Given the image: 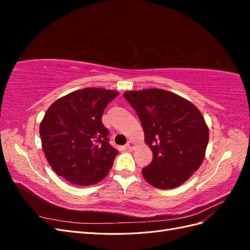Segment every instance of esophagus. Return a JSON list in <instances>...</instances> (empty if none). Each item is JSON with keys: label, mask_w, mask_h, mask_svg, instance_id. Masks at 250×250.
I'll list each match as a JSON object with an SVG mask.
<instances>
[{"label": "esophagus", "mask_w": 250, "mask_h": 250, "mask_svg": "<svg viewBox=\"0 0 250 250\" xmlns=\"http://www.w3.org/2000/svg\"><path fill=\"white\" fill-rule=\"evenodd\" d=\"M135 147H137V144H135L134 142L132 141H129L127 144H126V148L129 149V150H133Z\"/></svg>", "instance_id": "esophagus-1"}]
</instances>
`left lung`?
Listing matches in <instances>:
<instances>
[{
  "label": "left lung",
  "mask_w": 250,
  "mask_h": 250,
  "mask_svg": "<svg viewBox=\"0 0 250 250\" xmlns=\"http://www.w3.org/2000/svg\"><path fill=\"white\" fill-rule=\"evenodd\" d=\"M137 111L145 143L153 160L142 173L154 188L168 190L183 185L201 166L208 143V127L195 105L160 88L124 93Z\"/></svg>",
  "instance_id": "left-lung-1"
}]
</instances>
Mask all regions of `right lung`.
<instances>
[{
	"mask_svg": "<svg viewBox=\"0 0 250 250\" xmlns=\"http://www.w3.org/2000/svg\"><path fill=\"white\" fill-rule=\"evenodd\" d=\"M116 90L85 87L59 98L40 125L42 147L58 176L76 186H92L107 176L118 150L102 124L105 107Z\"/></svg>",
	"mask_w": 250,
	"mask_h": 250,
	"instance_id": "right-lung-1",
	"label": "right lung"
}]
</instances>
